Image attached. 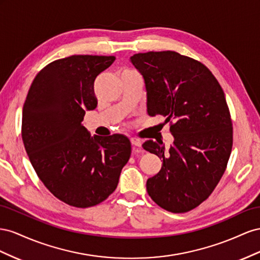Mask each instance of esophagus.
Masks as SVG:
<instances>
[{"label": "esophagus", "mask_w": 260, "mask_h": 260, "mask_svg": "<svg viewBox=\"0 0 260 260\" xmlns=\"http://www.w3.org/2000/svg\"><path fill=\"white\" fill-rule=\"evenodd\" d=\"M131 143L134 147H142V142L138 138H131Z\"/></svg>", "instance_id": "1"}]
</instances>
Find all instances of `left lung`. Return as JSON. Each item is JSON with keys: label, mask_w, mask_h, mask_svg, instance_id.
<instances>
[{"label": "left lung", "mask_w": 260, "mask_h": 260, "mask_svg": "<svg viewBox=\"0 0 260 260\" xmlns=\"http://www.w3.org/2000/svg\"><path fill=\"white\" fill-rule=\"evenodd\" d=\"M131 61L145 79L148 114L167 117L174 137L168 151L161 140L143 144L163 160L147 181L148 195L168 211L187 212L211 195L232 151L224 92L207 66L177 52L137 53Z\"/></svg>", "instance_id": "1"}]
</instances>
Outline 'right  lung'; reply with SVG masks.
Instances as JSON below:
<instances>
[{
	"label": "right lung",
	"instance_id": "obj_1",
	"mask_svg": "<svg viewBox=\"0 0 260 260\" xmlns=\"http://www.w3.org/2000/svg\"><path fill=\"white\" fill-rule=\"evenodd\" d=\"M114 60L72 55L51 62L37 74L24 103L21 137L37 175L51 194L77 208L112 194L131 157L127 137H90L81 124L98 105L94 79Z\"/></svg>",
	"mask_w": 260,
	"mask_h": 260
}]
</instances>
